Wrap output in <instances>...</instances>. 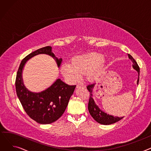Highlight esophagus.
I'll use <instances>...</instances> for the list:
<instances>
[{
    "mask_svg": "<svg viewBox=\"0 0 151 151\" xmlns=\"http://www.w3.org/2000/svg\"><path fill=\"white\" fill-rule=\"evenodd\" d=\"M76 87L77 88H78V87H83V88H84L85 86L83 84H77Z\"/></svg>",
    "mask_w": 151,
    "mask_h": 151,
    "instance_id": "esophagus-1",
    "label": "esophagus"
}]
</instances>
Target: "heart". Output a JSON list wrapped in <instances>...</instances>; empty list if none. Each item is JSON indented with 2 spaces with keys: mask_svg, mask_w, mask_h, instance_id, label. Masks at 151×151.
<instances>
[{
  "mask_svg": "<svg viewBox=\"0 0 151 151\" xmlns=\"http://www.w3.org/2000/svg\"><path fill=\"white\" fill-rule=\"evenodd\" d=\"M104 56L100 54L93 52L74 59L72 63H65L61 67L62 74L69 80L76 81L83 75L89 73L92 80H96L100 74V69Z\"/></svg>",
  "mask_w": 151,
  "mask_h": 151,
  "instance_id": "heart-1",
  "label": "heart"
}]
</instances>
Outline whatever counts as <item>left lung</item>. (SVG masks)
Returning <instances> with one entry per match:
<instances>
[{
    "label": "left lung",
    "instance_id": "obj_1",
    "mask_svg": "<svg viewBox=\"0 0 151 151\" xmlns=\"http://www.w3.org/2000/svg\"><path fill=\"white\" fill-rule=\"evenodd\" d=\"M129 57L132 60V62L133 63V67L138 72L139 77H138V81H137V84H138L139 78V67L138 65L137 62H136V60L133 58V57L131 55L129 54ZM95 84H96L92 83V84H89L87 86V89H88V90L90 92V94H91V96L89 97V103H88V110H89V112L90 114L97 122H99L101 124H104V125L112 124L118 122L119 121L121 120L123 118V117H114L113 116L107 114L106 113L101 111L99 108V107L96 105V104H95L93 99L92 97V92Z\"/></svg>",
    "mask_w": 151,
    "mask_h": 151
}]
</instances>
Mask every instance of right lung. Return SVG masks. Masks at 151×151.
I'll return each instance as SVG.
<instances>
[{
  "mask_svg": "<svg viewBox=\"0 0 151 151\" xmlns=\"http://www.w3.org/2000/svg\"><path fill=\"white\" fill-rule=\"evenodd\" d=\"M39 54L51 55L55 59L58 67L60 66L62 59L55 57L51 46L43 47L31 52L20 63L16 77V91L27 114L39 124H48L56 121L64 113L76 85H68L58 79L48 89L40 93H33L26 89L21 76L23 67L27 60Z\"/></svg>",
  "mask_w": 151,
  "mask_h": 151,
  "instance_id": "right-lung-1",
  "label": "right lung"
}]
</instances>
